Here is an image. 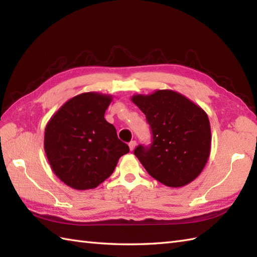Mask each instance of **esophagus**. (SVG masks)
<instances>
[{
    "mask_svg": "<svg viewBox=\"0 0 257 257\" xmlns=\"http://www.w3.org/2000/svg\"><path fill=\"white\" fill-rule=\"evenodd\" d=\"M136 145H137V143H136L135 140L130 141V143H129V149H130V151H133L136 148Z\"/></svg>",
    "mask_w": 257,
    "mask_h": 257,
    "instance_id": "esophagus-1",
    "label": "esophagus"
}]
</instances>
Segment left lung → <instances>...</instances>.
I'll return each instance as SVG.
<instances>
[{"mask_svg":"<svg viewBox=\"0 0 257 257\" xmlns=\"http://www.w3.org/2000/svg\"><path fill=\"white\" fill-rule=\"evenodd\" d=\"M132 101L146 114L152 132L149 148L134 154L150 176L170 188L192 182L203 170L211 152L209 117L199 105L171 89L136 94Z\"/></svg>","mask_w":257,"mask_h":257,"instance_id":"8db88e82","label":"left lung"}]
</instances>
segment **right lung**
Masks as SVG:
<instances>
[{"mask_svg": "<svg viewBox=\"0 0 257 257\" xmlns=\"http://www.w3.org/2000/svg\"><path fill=\"white\" fill-rule=\"evenodd\" d=\"M112 96L83 92L70 98L45 127L44 149L55 176L75 190L95 189L111 176L129 147L105 119Z\"/></svg>", "mask_w": 257, "mask_h": 257, "instance_id": "add662e5", "label": "right lung"}]
</instances>
